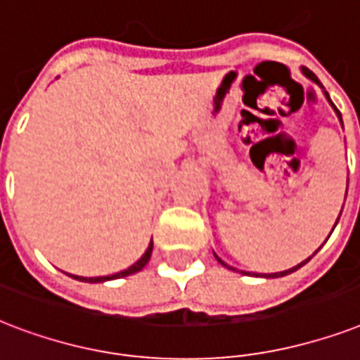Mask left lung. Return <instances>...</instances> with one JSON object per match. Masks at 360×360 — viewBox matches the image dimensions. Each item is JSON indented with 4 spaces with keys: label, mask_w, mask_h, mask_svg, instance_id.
<instances>
[{
    "label": "left lung",
    "mask_w": 360,
    "mask_h": 360,
    "mask_svg": "<svg viewBox=\"0 0 360 360\" xmlns=\"http://www.w3.org/2000/svg\"><path fill=\"white\" fill-rule=\"evenodd\" d=\"M300 71H302V73L306 75V77H308V79L311 80V82H316L317 86H321V82H319V80H317V77L314 73H311V71H308V69H306V67H300ZM321 90H323V94H325V97H327V101L330 103V105H333V108H334V112H336V116H338V120H340V124H342V114L338 112V108L334 107V103L330 101V97H328V94L327 91H325V88H323L321 86ZM347 184H349V180H347ZM345 195H347V189H345ZM340 214H342V212H340ZM338 219H340V216H338ZM338 219H336V224H338ZM336 224H334V227H336ZM334 227H333V231H334ZM333 231H330V233H333ZM330 236V235H328ZM319 250H321V248H319ZM319 250H316V253L319 252ZM316 253H314V255H316ZM314 255H310V257L306 259V261H302V263H299L297 264V266H293V269H289V270H281V272H274V274H253V276H261V278H281V276H287V274H291V272H295V270H299L300 266H304L306 263H308V261H310L311 257H314ZM214 257L218 259V263H221L225 266V269H231V270H236V269H233V266H229V264L225 263V261H221V259L218 257V255H216V253H214ZM242 274H252V272H244V270H242Z\"/></svg>",
    "instance_id": "1"
}]
</instances>
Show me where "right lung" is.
<instances>
[{"label": "right lung", "instance_id": "right-lung-1", "mask_svg": "<svg viewBox=\"0 0 360 360\" xmlns=\"http://www.w3.org/2000/svg\"><path fill=\"white\" fill-rule=\"evenodd\" d=\"M152 250H154V242L150 240L148 248H146V252L142 253V257L136 261L135 264H131L129 269L122 270V272H116V274H110V276H97V278H84V276H75V274H69L71 278L79 281H86V283H103V281H108V280H118V278H125V276H131L142 270L146 264H148L150 257H152Z\"/></svg>", "mask_w": 360, "mask_h": 360}]
</instances>
